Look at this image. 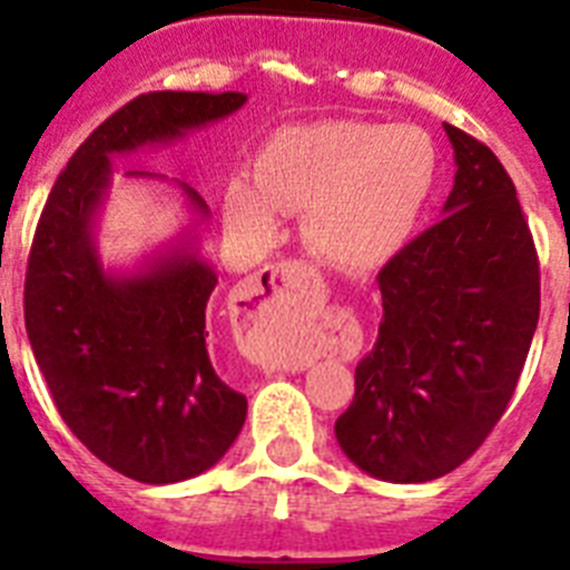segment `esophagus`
Segmentation results:
<instances>
[{"label":"esophagus","mask_w":570,"mask_h":570,"mask_svg":"<svg viewBox=\"0 0 570 570\" xmlns=\"http://www.w3.org/2000/svg\"><path fill=\"white\" fill-rule=\"evenodd\" d=\"M242 299L248 308L239 347L256 365L291 367L340 342L325 316V282L305 262L265 265L250 276Z\"/></svg>","instance_id":"1"}]
</instances>
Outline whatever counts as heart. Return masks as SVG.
<instances>
[{"instance_id": "b5f03b06", "label": "heart", "mask_w": 570, "mask_h": 570, "mask_svg": "<svg viewBox=\"0 0 570 570\" xmlns=\"http://www.w3.org/2000/svg\"><path fill=\"white\" fill-rule=\"evenodd\" d=\"M440 183V154L414 125L320 119L279 128L262 142L254 179L223 196L230 228L265 242L282 210H302L311 248L345 271H365L411 239Z\"/></svg>"}]
</instances>
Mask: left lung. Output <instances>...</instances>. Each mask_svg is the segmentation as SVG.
I'll list each match as a JSON object with an SVG mask.
<instances>
[{
  "instance_id": "left-lung-1",
  "label": "left lung",
  "mask_w": 570,
  "mask_h": 570,
  "mask_svg": "<svg viewBox=\"0 0 570 570\" xmlns=\"http://www.w3.org/2000/svg\"><path fill=\"white\" fill-rule=\"evenodd\" d=\"M445 134V216L380 271V336L334 425L347 460L400 485L445 476L485 442L540 320V259L511 176L480 139Z\"/></svg>"
}]
</instances>
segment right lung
I'll return each mask as SVG.
<instances>
[{
  "label": "right lung",
  "instance_id": "obj_1",
  "mask_svg": "<svg viewBox=\"0 0 570 570\" xmlns=\"http://www.w3.org/2000/svg\"><path fill=\"white\" fill-rule=\"evenodd\" d=\"M245 102L236 90L136 97L70 156L30 245L24 328L50 396L90 454L148 485L190 480L223 460L248 400L219 380L205 345L216 271L196 250L208 205L190 185L176 183L199 219L179 242L134 274L105 271L97 216L114 176L110 156L170 145ZM125 176L165 179L148 170Z\"/></svg>",
  "mask_w": 570,
  "mask_h": 570
}]
</instances>
